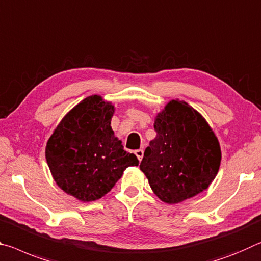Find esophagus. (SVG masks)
<instances>
[{"instance_id": "esophagus-1", "label": "esophagus", "mask_w": 261, "mask_h": 261, "mask_svg": "<svg viewBox=\"0 0 261 261\" xmlns=\"http://www.w3.org/2000/svg\"><path fill=\"white\" fill-rule=\"evenodd\" d=\"M135 155H136V157H138L139 161L142 160V157H143V150H142V149H139V150H135Z\"/></svg>"}]
</instances>
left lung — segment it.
<instances>
[{"label":"left lung","instance_id":"left-lung-1","mask_svg":"<svg viewBox=\"0 0 261 261\" xmlns=\"http://www.w3.org/2000/svg\"><path fill=\"white\" fill-rule=\"evenodd\" d=\"M153 128L157 135L144 151L140 170L157 198L174 204L207 190L219 172L222 153L201 113L172 99L157 113Z\"/></svg>","mask_w":261,"mask_h":261}]
</instances>
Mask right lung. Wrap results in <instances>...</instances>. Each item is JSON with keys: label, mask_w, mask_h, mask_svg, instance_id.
<instances>
[{"label": "right lung", "mask_w": 261, "mask_h": 261, "mask_svg": "<svg viewBox=\"0 0 261 261\" xmlns=\"http://www.w3.org/2000/svg\"><path fill=\"white\" fill-rule=\"evenodd\" d=\"M114 105L99 95L84 98L68 112L47 141L45 156L54 181L82 202L100 199L113 189L134 153L123 150L111 127Z\"/></svg>", "instance_id": "right-lung-1"}]
</instances>
